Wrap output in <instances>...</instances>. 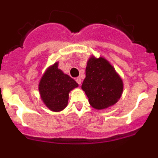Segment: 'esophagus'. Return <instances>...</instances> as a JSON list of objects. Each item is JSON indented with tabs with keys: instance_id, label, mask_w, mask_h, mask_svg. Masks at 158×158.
Listing matches in <instances>:
<instances>
[{
	"instance_id": "obj_1",
	"label": "esophagus",
	"mask_w": 158,
	"mask_h": 158,
	"mask_svg": "<svg viewBox=\"0 0 158 158\" xmlns=\"http://www.w3.org/2000/svg\"><path fill=\"white\" fill-rule=\"evenodd\" d=\"M76 81L77 82L78 85H81V79L80 77H78L76 78Z\"/></svg>"
}]
</instances>
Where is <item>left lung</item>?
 I'll return each mask as SVG.
<instances>
[{
    "instance_id": "8db88e82",
    "label": "left lung",
    "mask_w": 158,
    "mask_h": 158,
    "mask_svg": "<svg viewBox=\"0 0 158 158\" xmlns=\"http://www.w3.org/2000/svg\"><path fill=\"white\" fill-rule=\"evenodd\" d=\"M89 104L97 110L114 105L121 97L123 83L108 61L91 57L87 62L85 78L81 85Z\"/></svg>"
}]
</instances>
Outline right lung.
I'll use <instances>...</instances> for the list:
<instances>
[{"label": "right lung", "instance_id": "add662e5", "mask_svg": "<svg viewBox=\"0 0 158 158\" xmlns=\"http://www.w3.org/2000/svg\"><path fill=\"white\" fill-rule=\"evenodd\" d=\"M58 62L50 66L43 75L40 84L41 99L52 111H60L68 104L69 93L78 87V84L58 68Z\"/></svg>", "mask_w": 158, "mask_h": 158}]
</instances>
